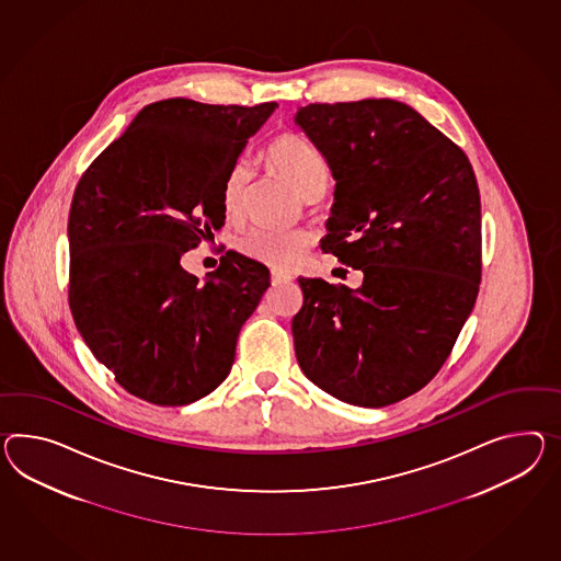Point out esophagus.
I'll return each mask as SVG.
<instances>
[{
	"mask_svg": "<svg viewBox=\"0 0 561 561\" xmlns=\"http://www.w3.org/2000/svg\"><path fill=\"white\" fill-rule=\"evenodd\" d=\"M287 282H291V275L284 274V272H272V284L277 286V284H287Z\"/></svg>",
	"mask_w": 561,
	"mask_h": 561,
	"instance_id": "obj_1",
	"label": "esophagus"
}]
</instances>
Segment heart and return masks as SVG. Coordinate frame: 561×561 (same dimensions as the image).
<instances>
[{
	"label": "heart",
	"mask_w": 561,
	"mask_h": 561,
	"mask_svg": "<svg viewBox=\"0 0 561 561\" xmlns=\"http://www.w3.org/2000/svg\"><path fill=\"white\" fill-rule=\"evenodd\" d=\"M267 160L275 172L296 188L304 201L318 198L329 184V165L324 158L300 136L284 134L275 137L267 150ZM251 179L249 165L237 162L227 174L220 203L227 219H237L243 210L247 184ZM316 234L310 229H270L253 227L243 232L237 241V249L251 260L265 263L275 270H289L298 265L308 247L314 243Z\"/></svg>",
	"instance_id": "obj_1"
}]
</instances>
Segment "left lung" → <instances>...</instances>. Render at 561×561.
Returning <instances> with one entry per match:
<instances>
[{"label": "left lung", "instance_id": "1", "mask_svg": "<svg viewBox=\"0 0 561 561\" xmlns=\"http://www.w3.org/2000/svg\"><path fill=\"white\" fill-rule=\"evenodd\" d=\"M296 124L336 180L322 249L363 272L356 289L298 279L296 356L322 391L385 408L436 377L474 308V170L451 139L393 99L312 103Z\"/></svg>", "mask_w": 561, "mask_h": 561}]
</instances>
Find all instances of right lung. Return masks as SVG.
<instances>
[{
    "instance_id": "add662e5",
    "label": "right lung",
    "mask_w": 561,
    "mask_h": 561,
    "mask_svg": "<svg viewBox=\"0 0 561 561\" xmlns=\"http://www.w3.org/2000/svg\"><path fill=\"white\" fill-rule=\"evenodd\" d=\"M275 107L156 101L77 184L70 312L96 360L148 403L176 408L215 391L270 287L267 267L239 253L205 284L180 257L225 225V179Z\"/></svg>"
}]
</instances>
